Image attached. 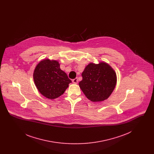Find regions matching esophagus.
<instances>
[{
	"label": "esophagus",
	"instance_id": "obj_1",
	"mask_svg": "<svg viewBox=\"0 0 154 154\" xmlns=\"http://www.w3.org/2000/svg\"><path fill=\"white\" fill-rule=\"evenodd\" d=\"M72 82L74 83V84H77V82H78V79L77 78H75V79H73V80H72Z\"/></svg>",
	"mask_w": 154,
	"mask_h": 154
}]
</instances>
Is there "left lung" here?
<instances>
[{"instance_id":"left-lung-1","label":"left lung","mask_w":154,"mask_h":154,"mask_svg":"<svg viewBox=\"0 0 154 154\" xmlns=\"http://www.w3.org/2000/svg\"><path fill=\"white\" fill-rule=\"evenodd\" d=\"M79 82L81 89L89 100L93 102L107 99L116 87L117 76L107 63H91L82 73Z\"/></svg>"}]
</instances>
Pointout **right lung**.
<instances>
[{
	"instance_id": "right-lung-1",
	"label": "right lung",
	"mask_w": 154,
	"mask_h": 154,
	"mask_svg": "<svg viewBox=\"0 0 154 154\" xmlns=\"http://www.w3.org/2000/svg\"><path fill=\"white\" fill-rule=\"evenodd\" d=\"M33 80L38 91L47 98L54 99L62 95L72 82L60 69L58 62L45 59L37 65Z\"/></svg>"
}]
</instances>
